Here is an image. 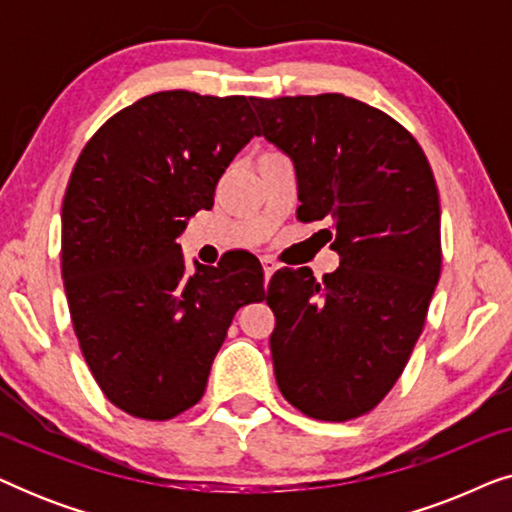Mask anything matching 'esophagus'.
I'll return each mask as SVG.
<instances>
[{
	"mask_svg": "<svg viewBox=\"0 0 512 512\" xmlns=\"http://www.w3.org/2000/svg\"><path fill=\"white\" fill-rule=\"evenodd\" d=\"M261 263H263V275H265V284L270 282V277H272V272L277 270V261L272 256H263L261 258Z\"/></svg>",
	"mask_w": 512,
	"mask_h": 512,
	"instance_id": "1",
	"label": "esophagus"
}]
</instances>
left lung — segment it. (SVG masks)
<instances>
[{"label": "left lung", "mask_w": 512, "mask_h": 512, "mask_svg": "<svg viewBox=\"0 0 512 512\" xmlns=\"http://www.w3.org/2000/svg\"><path fill=\"white\" fill-rule=\"evenodd\" d=\"M261 135L293 160L296 216L319 230L340 268L277 270L268 300L277 387L321 422L366 415L389 394L440 277V200L417 139L384 111L340 93L251 97Z\"/></svg>", "instance_id": "obj_1"}]
</instances>
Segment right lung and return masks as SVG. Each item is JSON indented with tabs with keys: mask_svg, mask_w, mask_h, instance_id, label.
I'll use <instances>...</instances> for the list:
<instances>
[{
	"mask_svg": "<svg viewBox=\"0 0 512 512\" xmlns=\"http://www.w3.org/2000/svg\"><path fill=\"white\" fill-rule=\"evenodd\" d=\"M261 135L244 95H146L83 146L62 200V279L72 326L102 394L165 422L205 394L242 305L265 298L258 258L186 275L177 244L230 160Z\"/></svg>",
	"mask_w": 512,
	"mask_h": 512,
	"instance_id": "right-lung-1",
	"label": "right lung"
}]
</instances>
